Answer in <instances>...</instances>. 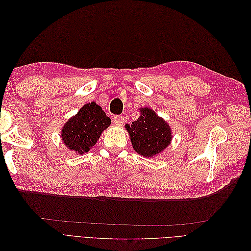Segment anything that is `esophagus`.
Here are the masks:
<instances>
[{
  "label": "esophagus",
  "mask_w": 251,
  "mask_h": 251,
  "mask_svg": "<svg viewBox=\"0 0 251 251\" xmlns=\"http://www.w3.org/2000/svg\"><path fill=\"white\" fill-rule=\"evenodd\" d=\"M113 123L115 124L116 126H123L124 123H125V119L121 115H117V116L113 118Z\"/></svg>",
  "instance_id": "obj_1"
}]
</instances>
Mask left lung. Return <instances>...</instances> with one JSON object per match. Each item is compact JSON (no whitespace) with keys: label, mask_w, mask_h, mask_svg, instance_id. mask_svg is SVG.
Returning <instances> with one entry per match:
<instances>
[{"label":"left lung","mask_w":251,"mask_h":251,"mask_svg":"<svg viewBox=\"0 0 251 251\" xmlns=\"http://www.w3.org/2000/svg\"><path fill=\"white\" fill-rule=\"evenodd\" d=\"M140 116L132 125H126L136 153L151 158L168 148L172 141V130L166 121L151 108H140Z\"/></svg>","instance_id":"obj_1"}]
</instances>
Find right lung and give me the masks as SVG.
<instances>
[{
    "mask_svg": "<svg viewBox=\"0 0 251 251\" xmlns=\"http://www.w3.org/2000/svg\"><path fill=\"white\" fill-rule=\"evenodd\" d=\"M111 119L96 102L86 103L62 128V140L68 149L82 155L94 147Z\"/></svg>",
    "mask_w": 251,
    "mask_h": 251,
    "instance_id": "add662e5",
    "label": "right lung"
}]
</instances>
